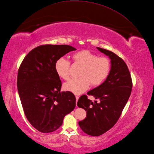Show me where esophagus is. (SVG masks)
Listing matches in <instances>:
<instances>
[{
    "mask_svg": "<svg viewBox=\"0 0 154 154\" xmlns=\"http://www.w3.org/2000/svg\"><path fill=\"white\" fill-rule=\"evenodd\" d=\"M78 99H79V97H78V96H76V102H78Z\"/></svg>",
    "mask_w": 154,
    "mask_h": 154,
    "instance_id": "1",
    "label": "esophagus"
}]
</instances>
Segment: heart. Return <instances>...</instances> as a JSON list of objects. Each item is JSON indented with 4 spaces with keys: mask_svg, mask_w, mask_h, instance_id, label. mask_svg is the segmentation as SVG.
Returning <instances> with one entry per match:
<instances>
[{
    "mask_svg": "<svg viewBox=\"0 0 154 154\" xmlns=\"http://www.w3.org/2000/svg\"><path fill=\"white\" fill-rule=\"evenodd\" d=\"M74 65L81 66L78 78H72L63 84L66 91L79 95L87 90L90 84L97 86L108 77L110 71V61L107 57L98 55L89 50H81L72 55ZM55 72L62 79L70 76V63L64 57L59 58L55 63Z\"/></svg>",
    "mask_w": 154,
    "mask_h": 154,
    "instance_id": "obj_1",
    "label": "heart"
}]
</instances>
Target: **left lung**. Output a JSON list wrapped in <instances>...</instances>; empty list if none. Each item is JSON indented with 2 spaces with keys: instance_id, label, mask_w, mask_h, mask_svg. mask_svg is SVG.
Returning a JSON list of instances; mask_svg holds the SVG:
<instances>
[{
  "instance_id": "8db88e82",
  "label": "left lung",
  "mask_w": 154,
  "mask_h": 154,
  "mask_svg": "<svg viewBox=\"0 0 154 154\" xmlns=\"http://www.w3.org/2000/svg\"><path fill=\"white\" fill-rule=\"evenodd\" d=\"M98 50L110 59L111 69L108 77L102 84L88 92L95 99L92 102L87 95H82L77 105L87 112L84 120L78 122L80 128L86 134L98 137L113 127L120 117L128 100L132 80L126 63L112 51L97 47Z\"/></svg>"
}]
</instances>
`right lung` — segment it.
Instances as JSON below:
<instances>
[{
	"label": "right lung",
	"mask_w": 154,
	"mask_h": 154,
	"mask_svg": "<svg viewBox=\"0 0 154 154\" xmlns=\"http://www.w3.org/2000/svg\"><path fill=\"white\" fill-rule=\"evenodd\" d=\"M76 48L69 45H42L25 56L19 68L18 93L26 118L40 132L51 133L61 126L76 106V97L61 92V81L55 63Z\"/></svg>",
	"instance_id": "obj_1"
}]
</instances>
